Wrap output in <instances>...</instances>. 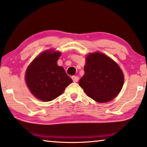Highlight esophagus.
Listing matches in <instances>:
<instances>
[{
    "mask_svg": "<svg viewBox=\"0 0 147 147\" xmlns=\"http://www.w3.org/2000/svg\"><path fill=\"white\" fill-rule=\"evenodd\" d=\"M72 79H73V80L74 82H77L78 81V77L77 76H72Z\"/></svg>",
    "mask_w": 147,
    "mask_h": 147,
    "instance_id": "1",
    "label": "esophagus"
}]
</instances>
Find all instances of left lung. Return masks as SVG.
<instances>
[{"label": "left lung", "instance_id": "obj_1", "mask_svg": "<svg viewBox=\"0 0 147 147\" xmlns=\"http://www.w3.org/2000/svg\"><path fill=\"white\" fill-rule=\"evenodd\" d=\"M84 75L79 85L89 97L97 102H109L120 93L124 84V74L118 64L100 53L86 56Z\"/></svg>", "mask_w": 147, "mask_h": 147}]
</instances>
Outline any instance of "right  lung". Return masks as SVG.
Returning a JSON list of instances; mask_svg holds the SVG:
<instances>
[{
  "label": "right lung",
  "mask_w": 147,
  "mask_h": 147,
  "mask_svg": "<svg viewBox=\"0 0 147 147\" xmlns=\"http://www.w3.org/2000/svg\"><path fill=\"white\" fill-rule=\"evenodd\" d=\"M61 56L53 50L39 54L29 65L25 80L32 94L39 100L51 101L61 95L73 80L57 64Z\"/></svg>",
  "instance_id": "right-lung-1"
}]
</instances>
